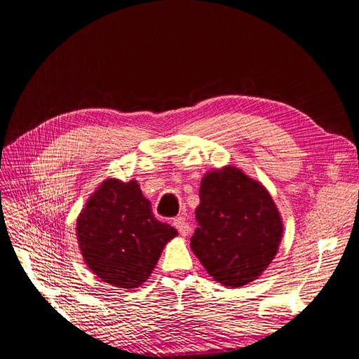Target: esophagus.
Instances as JSON below:
<instances>
[{
  "instance_id": "34e87169",
  "label": "esophagus",
  "mask_w": 359,
  "mask_h": 359,
  "mask_svg": "<svg viewBox=\"0 0 359 359\" xmlns=\"http://www.w3.org/2000/svg\"><path fill=\"white\" fill-rule=\"evenodd\" d=\"M173 226L177 227L178 232H180L182 236L189 235V232H190V226H189L187 220L184 219V217H177V219H173Z\"/></svg>"
}]
</instances>
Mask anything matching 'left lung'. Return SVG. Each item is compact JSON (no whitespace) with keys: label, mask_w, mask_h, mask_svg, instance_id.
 I'll return each instance as SVG.
<instances>
[{"label":"left lung","mask_w":359,"mask_h":359,"mask_svg":"<svg viewBox=\"0 0 359 359\" xmlns=\"http://www.w3.org/2000/svg\"><path fill=\"white\" fill-rule=\"evenodd\" d=\"M199 198L193 253L224 286L240 287L256 280L274 259L283 235L273 198L232 166L206 173Z\"/></svg>","instance_id":"obj_1"}]
</instances>
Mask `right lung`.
I'll use <instances>...</instances> for the list:
<instances>
[{"label": "right lung", "instance_id": "right-lung-1", "mask_svg": "<svg viewBox=\"0 0 359 359\" xmlns=\"http://www.w3.org/2000/svg\"><path fill=\"white\" fill-rule=\"evenodd\" d=\"M78 241L86 265L103 281L133 289L153 273L177 229L158 222L139 184L106 180L78 219Z\"/></svg>", "mask_w": 359, "mask_h": 359}]
</instances>
